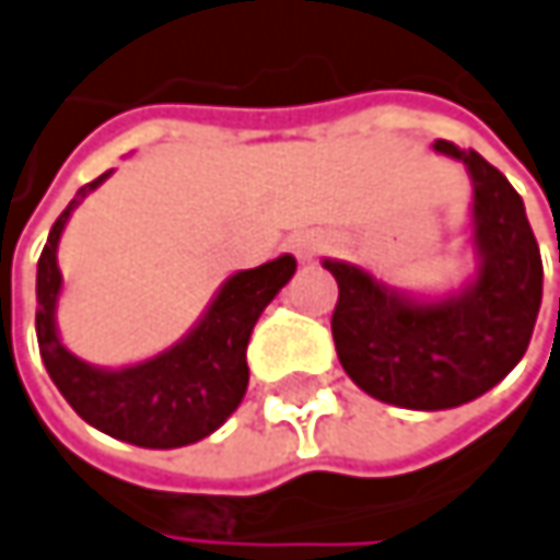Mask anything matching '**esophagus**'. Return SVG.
Returning a JSON list of instances; mask_svg holds the SVG:
<instances>
[{"label": "esophagus", "mask_w": 560, "mask_h": 560, "mask_svg": "<svg viewBox=\"0 0 560 560\" xmlns=\"http://www.w3.org/2000/svg\"><path fill=\"white\" fill-rule=\"evenodd\" d=\"M291 249H294V256L301 259V262H311L314 256H317V240L311 236V233H298L294 240H291Z\"/></svg>", "instance_id": "1"}]
</instances>
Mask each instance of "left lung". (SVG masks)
Instances as JSON below:
<instances>
[{
	"instance_id": "1",
	"label": "left lung",
	"mask_w": 560,
	"mask_h": 560,
	"mask_svg": "<svg viewBox=\"0 0 560 560\" xmlns=\"http://www.w3.org/2000/svg\"><path fill=\"white\" fill-rule=\"evenodd\" d=\"M475 178V243L481 272L448 301H404L349 262H324L339 284L332 342L365 394L407 410L468 404L526 355L541 304V253L520 191L481 153L435 140ZM560 259V256H558Z\"/></svg>"
}]
</instances>
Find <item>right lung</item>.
<instances>
[{"mask_svg":"<svg viewBox=\"0 0 560 560\" xmlns=\"http://www.w3.org/2000/svg\"><path fill=\"white\" fill-rule=\"evenodd\" d=\"M105 176L92 178L79 188L77 198L50 228L47 246L37 259L34 324L40 359L67 404L89 427L143 448L191 445L211 435L240 407L249 384V332L266 304L281 291V284L294 276L298 262L291 256H279L259 269L236 272L221 288L201 324L170 352L121 372L92 369L63 349L54 327V307L60 294L57 240L63 233V224L70 221V211Z\"/></svg>","mask_w":560,"mask_h":560,"instance_id":"right-lung-1","label":"right lung"}]
</instances>
